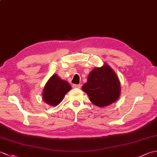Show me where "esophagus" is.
<instances>
[{
	"label": "esophagus",
	"mask_w": 157,
	"mask_h": 157,
	"mask_svg": "<svg viewBox=\"0 0 157 157\" xmlns=\"http://www.w3.org/2000/svg\"><path fill=\"white\" fill-rule=\"evenodd\" d=\"M73 88H81V84H73Z\"/></svg>",
	"instance_id": "34e87169"
}]
</instances>
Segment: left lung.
Instances as JSON below:
<instances>
[{
    "mask_svg": "<svg viewBox=\"0 0 157 157\" xmlns=\"http://www.w3.org/2000/svg\"><path fill=\"white\" fill-rule=\"evenodd\" d=\"M82 90L89 96L93 104L99 106L111 105L119 98L121 86L118 77L109 65L93 69Z\"/></svg>",
    "mask_w": 157,
    "mask_h": 157,
    "instance_id": "1",
    "label": "left lung"
}]
</instances>
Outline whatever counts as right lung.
Returning <instances> with one entry per match:
<instances>
[{"label":"right lung","mask_w":157,"mask_h":157,"mask_svg":"<svg viewBox=\"0 0 157 157\" xmlns=\"http://www.w3.org/2000/svg\"><path fill=\"white\" fill-rule=\"evenodd\" d=\"M71 89V86L67 82L63 80L57 75L54 74L46 82L42 92V98L48 105L56 106Z\"/></svg>","instance_id":"add662e5"}]
</instances>
